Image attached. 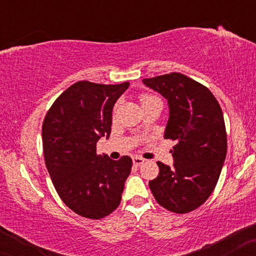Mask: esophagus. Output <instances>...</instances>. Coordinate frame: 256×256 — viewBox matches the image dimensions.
<instances>
[{
    "mask_svg": "<svg viewBox=\"0 0 256 256\" xmlns=\"http://www.w3.org/2000/svg\"><path fill=\"white\" fill-rule=\"evenodd\" d=\"M132 162H134V166H140L143 162H144V158H142L140 156H134L132 158Z\"/></svg>",
    "mask_w": 256,
    "mask_h": 256,
    "instance_id": "1",
    "label": "esophagus"
}]
</instances>
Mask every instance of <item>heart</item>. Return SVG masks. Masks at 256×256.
I'll return each mask as SVG.
<instances>
[{"label": "heart", "instance_id": "obj_1", "mask_svg": "<svg viewBox=\"0 0 256 256\" xmlns=\"http://www.w3.org/2000/svg\"><path fill=\"white\" fill-rule=\"evenodd\" d=\"M152 98H154V96H150V95H143L142 98H140V102H146V101H149V100H152Z\"/></svg>", "mask_w": 256, "mask_h": 256}]
</instances>
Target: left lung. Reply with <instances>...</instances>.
I'll use <instances>...</instances> for the list:
<instances>
[{
  "label": "left lung",
  "mask_w": 256,
  "mask_h": 256,
  "mask_svg": "<svg viewBox=\"0 0 256 256\" xmlns=\"http://www.w3.org/2000/svg\"><path fill=\"white\" fill-rule=\"evenodd\" d=\"M142 82L167 100L170 116L164 137L177 140L173 166L158 161L160 172L149 188L166 210L192 212L213 192L224 165L228 140L222 110L207 88L182 73Z\"/></svg>",
  "instance_id": "obj_1"
}]
</instances>
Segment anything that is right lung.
<instances>
[{"instance_id": "right-lung-1", "label": "right lung", "mask_w": 256, "mask_h": 256, "mask_svg": "<svg viewBox=\"0 0 256 256\" xmlns=\"http://www.w3.org/2000/svg\"><path fill=\"white\" fill-rule=\"evenodd\" d=\"M130 83L77 82L56 98L43 122L46 166L64 204L74 213L101 219L116 210L132 160L96 154L101 137L110 138L114 104Z\"/></svg>"}]
</instances>
